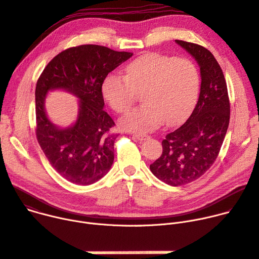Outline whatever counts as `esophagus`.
Returning a JSON list of instances; mask_svg holds the SVG:
<instances>
[{
	"instance_id": "1",
	"label": "esophagus",
	"mask_w": 259,
	"mask_h": 259,
	"mask_svg": "<svg viewBox=\"0 0 259 259\" xmlns=\"http://www.w3.org/2000/svg\"><path fill=\"white\" fill-rule=\"evenodd\" d=\"M134 138L137 139V140H139V141H145L149 139V137L146 135H134Z\"/></svg>"
}]
</instances>
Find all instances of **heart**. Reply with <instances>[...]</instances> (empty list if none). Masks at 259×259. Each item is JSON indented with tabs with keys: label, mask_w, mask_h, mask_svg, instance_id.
Returning <instances> with one entry per match:
<instances>
[{
	"label": "heart",
	"mask_w": 259,
	"mask_h": 259,
	"mask_svg": "<svg viewBox=\"0 0 259 259\" xmlns=\"http://www.w3.org/2000/svg\"><path fill=\"white\" fill-rule=\"evenodd\" d=\"M200 77L196 65L189 59H176L149 54L132 61L125 76L111 73L103 83V95L118 113H126L142 91L144 104L120 120L128 132L145 134L165 120L172 124L183 120L192 111L198 97Z\"/></svg>",
	"instance_id": "1"
}]
</instances>
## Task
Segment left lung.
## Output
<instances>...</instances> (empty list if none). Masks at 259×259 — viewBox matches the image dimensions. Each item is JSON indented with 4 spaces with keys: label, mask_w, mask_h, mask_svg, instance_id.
Wrapping results in <instances>:
<instances>
[{
    "label": "left lung",
    "mask_w": 259,
    "mask_h": 259,
    "mask_svg": "<svg viewBox=\"0 0 259 259\" xmlns=\"http://www.w3.org/2000/svg\"><path fill=\"white\" fill-rule=\"evenodd\" d=\"M200 68V93L187 121L169 132L163 152L150 165L158 180L172 187L192 183L213 164L229 125L230 105L223 71L213 55L195 44L175 40Z\"/></svg>",
    "instance_id": "8db88e82"
}]
</instances>
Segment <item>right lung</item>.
Instances as JSON below:
<instances>
[{
    "label": "right lung",
    "mask_w": 259,
    "mask_h": 259,
    "mask_svg": "<svg viewBox=\"0 0 259 259\" xmlns=\"http://www.w3.org/2000/svg\"><path fill=\"white\" fill-rule=\"evenodd\" d=\"M133 56L85 45L57 55L39 76L35 90L36 136L52 167L68 182L89 186L104 177L114 162L115 125L104 111L102 92L107 75ZM63 90L78 99L76 121L61 128L48 118L44 104L50 91Z\"/></svg>",
    "instance_id": "obj_1"
}]
</instances>
